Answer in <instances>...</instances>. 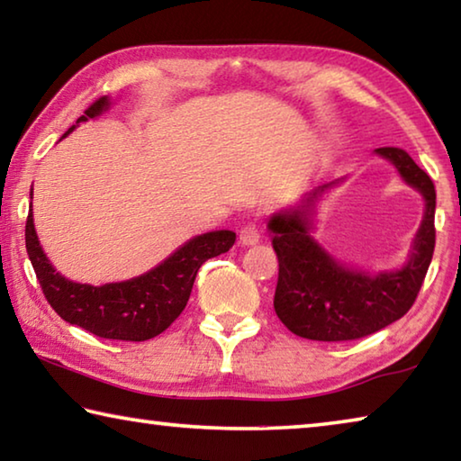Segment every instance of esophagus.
Instances as JSON below:
<instances>
[{
	"label": "esophagus",
	"mask_w": 461,
	"mask_h": 461,
	"mask_svg": "<svg viewBox=\"0 0 461 461\" xmlns=\"http://www.w3.org/2000/svg\"><path fill=\"white\" fill-rule=\"evenodd\" d=\"M258 240H260V225L256 221H249L240 230V244L241 246H254V244H258Z\"/></svg>",
	"instance_id": "1"
}]
</instances>
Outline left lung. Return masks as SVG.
I'll return each instance as SVG.
<instances>
[{
    "instance_id": "obj_1",
    "label": "left lung",
    "mask_w": 461,
    "mask_h": 461,
    "mask_svg": "<svg viewBox=\"0 0 461 461\" xmlns=\"http://www.w3.org/2000/svg\"><path fill=\"white\" fill-rule=\"evenodd\" d=\"M393 162L404 183L425 199V215L412 240L407 264L399 270L368 272L341 267L311 238L317 199L335 183L317 186L299 207L272 215V248L278 256L275 311L294 335L315 341H349L376 333L412 307L435 249V186L402 148H376Z\"/></svg>"
}]
</instances>
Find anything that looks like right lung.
<instances>
[{
    "instance_id": "right-lung-1",
    "label": "right lung",
    "mask_w": 461,
    "mask_h": 461,
    "mask_svg": "<svg viewBox=\"0 0 461 461\" xmlns=\"http://www.w3.org/2000/svg\"><path fill=\"white\" fill-rule=\"evenodd\" d=\"M107 107V97L97 99L85 109L77 126L89 118H97ZM73 130L75 126L68 128L62 138H67ZM233 241L236 233L230 230L203 233L186 241L165 262L142 276L93 286L73 283L54 270L38 241L32 209L26 220V249L50 307L67 323L79 325L97 338L122 341H146L165 331L186 307L194 276L203 262L228 252Z\"/></svg>"
}]
</instances>
